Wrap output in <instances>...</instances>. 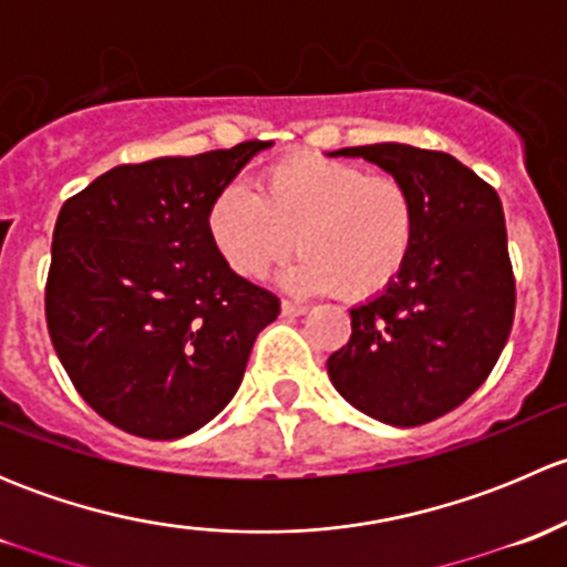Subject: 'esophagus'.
Here are the masks:
<instances>
[{
    "label": "esophagus",
    "instance_id": "34e87169",
    "mask_svg": "<svg viewBox=\"0 0 567 567\" xmlns=\"http://www.w3.org/2000/svg\"><path fill=\"white\" fill-rule=\"evenodd\" d=\"M305 312H307V307H305V305H296V301L282 299V316H288V318H299V316H305Z\"/></svg>",
    "mask_w": 567,
    "mask_h": 567
}]
</instances>
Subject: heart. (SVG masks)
Segmentation results:
<instances>
[{
	"mask_svg": "<svg viewBox=\"0 0 567 567\" xmlns=\"http://www.w3.org/2000/svg\"><path fill=\"white\" fill-rule=\"evenodd\" d=\"M208 236L238 277L257 279L301 251L282 282L301 293L370 299L398 279L414 249L416 199L394 175L323 156H288L227 186L208 205Z\"/></svg>",
	"mask_w": 567,
	"mask_h": 567,
	"instance_id": "b5f03b06",
	"label": "heart"
}]
</instances>
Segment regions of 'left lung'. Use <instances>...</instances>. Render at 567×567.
Here are the masks:
<instances>
[{"label": "left lung", "mask_w": 567, "mask_h": 567, "mask_svg": "<svg viewBox=\"0 0 567 567\" xmlns=\"http://www.w3.org/2000/svg\"><path fill=\"white\" fill-rule=\"evenodd\" d=\"M329 156L364 158L416 199V238L386 290L351 310V340L326 362L362 414L414 427L458 409L494 370L516 312L499 194L455 156L381 142Z\"/></svg>", "instance_id": "left-lung-1"}]
</instances>
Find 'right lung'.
<instances>
[{
  "label": "right lung",
  "mask_w": 567,
  "mask_h": 567,
  "mask_svg": "<svg viewBox=\"0 0 567 567\" xmlns=\"http://www.w3.org/2000/svg\"><path fill=\"white\" fill-rule=\"evenodd\" d=\"M268 142L120 164L62 205L45 323L73 386L106 422L173 442L238 392L279 299L210 244L208 205Z\"/></svg>",
  "instance_id": "obj_1"
}]
</instances>
